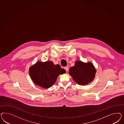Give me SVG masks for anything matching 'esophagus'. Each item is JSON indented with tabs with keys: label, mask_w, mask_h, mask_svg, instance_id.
<instances>
[{
	"label": "esophagus",
	"mask_w": 124,
	"mask_h": 124,
	"mask_svg": "<svg viewBox=\"0 0 124 124\" xmlns=\"http://www.w3.org/2000/svg\"><path fill=\"white\" fill-rule=\"evenodd\" d=\"M64 70H65L66 71H68V70H69V67H68V66L64 67Z\"/></svg>",
	"instance_id": "esophagus-1"
}]
</instances>
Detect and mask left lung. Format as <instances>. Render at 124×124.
Returning <instances> with one entry per match:
<instances>
[{"instance_id": "1", "label": "left lung", "mask_w": 124, "mask_h": 124, "mask_svg": "<svg viewBox=\"0 0 124 124\" xmlns=\"http://www.w3.org/2000/svg\"><path fill=\"white\" fill-rule=\"evenodd\" d=\"M96 70L92 63H85L76 61L75 65L70 69L69 74L75 82L80 85H85L94 79Z\"/></svg>"}]
</instances>
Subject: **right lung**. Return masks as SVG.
Segmentation results:
<instances>
[{
    "label": "right lung",
    "instance_id": "right-lung-1",
    "mask_svg": "<svg viewBox=\"0 0 124 124\" xmlns=\"http://www.w3.org/2000/svg\"><path fill=\"white\" fill-rule=\"evenodd\" d=\"M30 77L36 85L44 88L52 86L60 74L66 73L60 65H54L52 61L43 63L38 61L30 68Z\"/></svg>",
    "mask_w": 124,
    "mask_h": 124
}]
</instances>
